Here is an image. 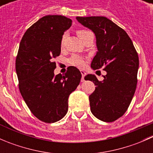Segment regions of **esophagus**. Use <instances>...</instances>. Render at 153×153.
<instances>
[{
  "mask_svg": "<svg viewBox=\"0 0 153 153\" xmlns=\"http://www.w3.org/2000/svg\"><path fill=\"white\" fill-rule=\"evenodd\" d=\"M81 75H82V79H81V81H84V77H85L86 75V72L84 70H81Z\"/></svg>",
  "mask_w": 153,
  "mask_h": 153,
  "instance_id": "obj_1",
  "label": "esophagus"
}]
</instances>
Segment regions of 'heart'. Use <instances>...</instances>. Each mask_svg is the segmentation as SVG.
I'll return each instance as SVG.
<instances>
[{"instance_id": "b5f03b06", "label": "heart", "mask_w": 153, "mask_h": 153, "mask_svg": "<svg viewBox=\"0 0 153 153\" xmlns=\"http://www.w3.org/2000/svg\"><path fill=\"white\" fill-rule=\"evenodd\" d=\"M88 32H90L87 30H84V29H80V30L77 31V35H78V36L79 37L80 39H81V38H82L84 35H86ZM65 36L66 35L64 34V35L62 36V38H61V46H63V44H64ZM69 63H70L72 65L75 66V67H80V68L84 67V66H85V61H84V58H83L82 57L77 55H73L70 58H69Z\"/></svg>"}]
</instances>
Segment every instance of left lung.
<instances>
[{
	"instance_id": "8db88e82",
	"label": "left lung",
	"mask_w": 153,
	"mask_h": 153,
	"mask_svg": "<svg viewBox=\"0 0 153 153\" xmlns=\"http://www.w3.org/2000/svg\"><path fill=\"white\" fill-rule=\"evenodd\" d=\"M76 19L95 35L98 51L91 67H104L106 72L102 81L92 74L84 78L96 86L89 96L91 112L101 121L112 122L126 112L135 94L139 66L138 53L127 33L106 17Z\"/></svg>"
}]
</instances>
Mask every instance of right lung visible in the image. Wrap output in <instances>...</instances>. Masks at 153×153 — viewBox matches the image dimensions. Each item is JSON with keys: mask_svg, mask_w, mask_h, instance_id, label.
<instances>
[{"mask_svg": "<svg viewBox=\"0 0 153 153\" xmlns=\"http://www.w3.org/2000/svg\"><path fill=\"white\" fill-rule=\"evenodd\" d=\"M72 20L62 15H46L26 31L15 61L19 89L32 113L46 123L62 119L68 111V98L79 84L81 73L68 67L55 75L54 58L61 53V41Z\"/></svg>", "mask_w": 153, "mask_h": 153, "instance_id": "right-lung-1", "label": "right lung"}]
</instances>
